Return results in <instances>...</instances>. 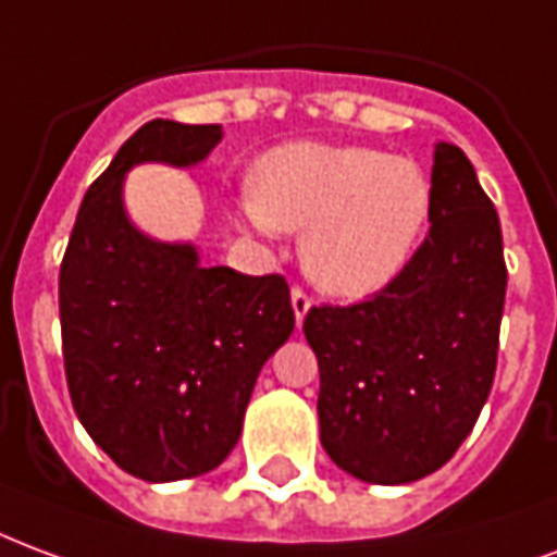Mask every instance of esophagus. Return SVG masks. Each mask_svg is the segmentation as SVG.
<instances>
[{
    "label": "esophagus",
    "instance_id": "obj_1",
    "mask_svg": "<svg viewBox=\"0 0 557 557\" xmlns=\"http://www.w3.org/2000/svg\"><path fill=\"white\" fill-rule=\"evenodd\" d=\"M290 306H294L296 326H302V320H306V314L311 311V296H308L302 287H294V290H290Z\"/></svg>",
    "mask_w": 557,
    "mask_h": 557
}]
</instances>
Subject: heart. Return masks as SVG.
I'll use <instances>...</instances> for the list:
<instances>
[{"label": "heart", "instance_id": "heart-1", "mask_svg": "<svg viewBox=\"0 0 557 557\" xmlns=\"http://www.w3.org/2000/svg\"><path fill=\"white\" fill-rule=\"evenodd\" d=\"M433 184L416 160L364 145L290 141L251 169L239 219L258 234L302 231V267L332 296L376 294L428 231Z\"/></svg>", "mask_w": 557, "mask_h": 557}]
</instances>
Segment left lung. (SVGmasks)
Returning <instances> with one entry per match:
<instances>
[{"mask_svg": "<svg viewBox=\"0 0 557 557\" xmlns=\"http://www.w3.org/2000/svg\"><path fill=\"white\" fill-rule=\"evenodd\" d=\"M430 231L359 306L311 308L320 442L368 484H412L472 433L495 376L507 267L502 225L469 157L433 150Z\"/></svg>", "mask_w": 557, "mask_h": 557, "instance_id": "8db88e82", "label": "left lung"}]
</instances>
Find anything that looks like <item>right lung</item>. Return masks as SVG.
Listing matches in <instances>:
<instances>
[{
    "instance_id": "obj_1",
    "label": "right lung",
    "mask_w": 557,
    "mask_h": 557,
    "mask_svg": "<svg viewBox=\"0 0 557 557\" xmlns=\"http://www.w3.org/2000/svg\"><path fill=\"white\" fill-rule=\"evenodd\" d=\"M219 141V124L136 129L88 186L59 273L73 409L115 466L150 484L228 457L258 373L294 332L282 275L205 267L193 243L153 239L127 216L133 165L189 169Z\"/></svg>"
}]
</instances>
